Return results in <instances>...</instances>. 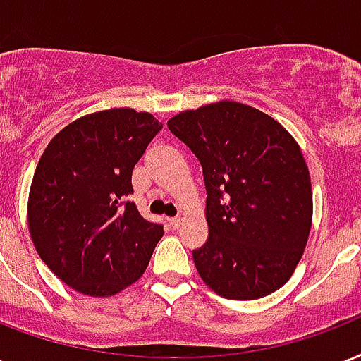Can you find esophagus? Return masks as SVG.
<instances>
[{
  "mask_svg": "<svg viewBox=\"0 0 361 361\" xmlns=\"http://www.w3.org/2000/svg\"><path fill=\"white\" fill-rule=\"evenodd\" d=\"M169 225H170V227H172V229H180V227H181V219H180V217H170Z\"/></svg>",
  "mask_w": 361,
  "mask_h": 361,
  "instance_id": "obj_1",
  "label": "esophagus"
}]
</instances>
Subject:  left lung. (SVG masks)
I'll return each instance as SVG.
<instances>
[{
    "label": "left lung",
    "mask_w": 361,
    "mask_h": 361,
    "mask_svg": "<svg viewBox=\"0 0 361 361\" xmlns=\"http://www.w3.org/2000/svg\"><path fill=\"white\" fill-rule=\"evenodd\" d=\"M169 128L204 176L208 240L192 250L200 279L235 301L280 290L312 225L309 169L293 136L259 109L227 100L181 111Z\"/></svg>",
    "instance_id": "8db88e82"
}]
</instances>
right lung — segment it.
Instances as JSON below:
<instances>
[{"mask_svg":"<svg viewBox=\"0 0 361 361\" xmlns=\"http://www.w3.org/2000/svg\"><path fill=\"white\" fill-rule=\"evenodd\" d=\"M161 128L151 114L128 107L85 115L52 137L37 162L30 235L43 263L82 295L134 284L164 235L126 200L132 170Z\"/></svg>","mask_w":361,"mask_h":361,"instance_id":"add662e5","label":"right lung"}]
</instances>
